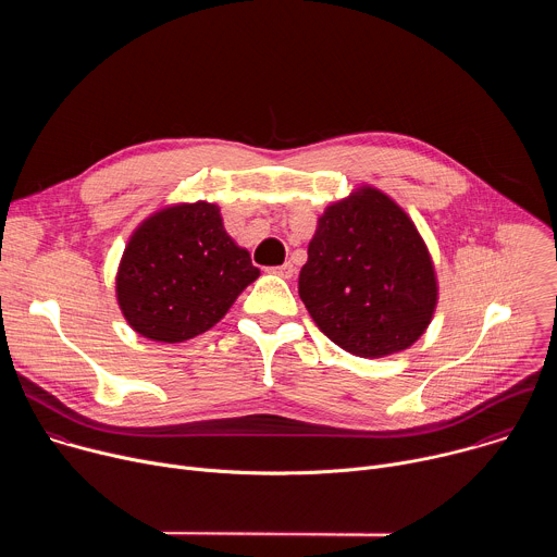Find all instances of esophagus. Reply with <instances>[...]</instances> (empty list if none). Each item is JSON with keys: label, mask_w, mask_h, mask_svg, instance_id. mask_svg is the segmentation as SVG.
<instances>
[{"label": "esophagus", "mask_w": 557, "mask_h": 557, "mask_svg": "<svg viewBox=\"0 0 557 557\" xmlns=\"http://www.w3.org/2000/svg\"><path fill=\"white\" fill-rule=\"evenodd\" d=\"M275 275H280V277H284V280H290L293 275H295V267L290 264V262H284L282 267H275V269H271Z\"/></svg>", "instance_id": "obj_1"}]
</instances>
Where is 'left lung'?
<instances>
[{
    "mask_svg": "<svg viewBox=\"0 0 557 557\" xmlns=\"http://www.w3.org/2000/svg\"><path fill=\"white\" fill-rule=\"evenodd\" d=\"M299 297L331 342L379 359L410 348L425 333L438 286L410 215L383 191L361 187L317 220Z\"/></svg>",
    "mask_w": 557,
    "mask_h": 557,
    "instance_id": "1",
    "label": "left lung"
}]
</instances>
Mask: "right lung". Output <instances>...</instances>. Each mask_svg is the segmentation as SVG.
Instances as JSON below:
<instances>
[{"mask_svg":"<svg viewBox=\"0 0 557 557\" xmlns=\"http://www.w3.org/2000/svg\"><path fill=\"white\" fill-rule=\"evenodd\" d=\"M260 269L224 231L211 202L156 211L132 233L116 273L127 324L151 342L178 344L215 326Z\"/></svg>","mask_w":557,"mask_h":557,"instance_id":"right-lung-1","label":"right lung"}]
</instances>
